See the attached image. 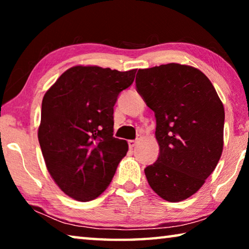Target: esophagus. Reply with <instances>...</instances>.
<instances>
[{"instance_id": "34e87169", "label": "esophagus", "mask_w": 249, "mask_h": 249, "mask_svg": "<svg viewBox=\"0 0 249 249\" xmlns=\"http://www.w3.org/2000/svg\"><path fill=\"white\" fill-rule=\"evenodd\" d=\"M138 141H140V137H137L136 140H130V141H128V147L130 149H133L134 147H135V145L137 144L138 142Z\"/></svg>"}]
</instances>
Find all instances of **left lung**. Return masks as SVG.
Returning a JSON list of instances; mask_svg holds the SVG:
<instances>
[{
  "instance_id": "1",
  "label": "left lung",
  "mask_w": 249,
  "mask_h": 249,
  "mask_svg": "<svg viewBox=\"0 0 249 249\" xmlns=\"http://www.w3.org/2000/svg\"><path fill=\"white\" fill-rule=\"evenodd\" d=\"M135 82L156 117L159 156L145 168L147 181L163 200L188 199L221 158L225 119L222 101L209 78L190 66L140 69Z\"/></svg>"
}]
</instances>
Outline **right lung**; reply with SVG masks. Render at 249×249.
<instances>
[{
  "label": "right lung",
  "instance_id": "add662e5",
  "mask_svg": "<svg viewBox=\"0 0 249 249\" xmlns=\"http://www.w3.org/2000/svg\"><path fill=\"white\" fill-rule=\"evenodd\" d=\"M136 69L75 66L65 71L41 103L38 141L52 178L74 200H94L108 187L128 150L113 137L114 105Z\"/></svg>",
  "mask_w": 249,
  "mask_h": 249
}]
</instances>
